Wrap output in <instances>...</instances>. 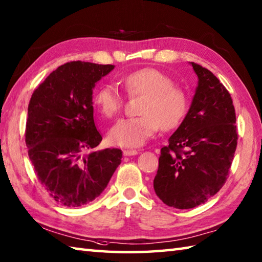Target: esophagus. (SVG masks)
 <instances>
[{"label": "esophagus", "mask_w": 262, "mask_h": 262, "mask_svg": "<svg viewBox=\"0 0 262 262\" xmlns=\"http://www.w3.org/2000/svg\"><path fill=\"white\" fill-rule=\"evenodd\" d=\"M137 154H139V150H136V149H124L123 150V155L124 156H133Z\"/></svg>", "instance_id": "obj_1"}]
</instances>
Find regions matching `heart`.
Returning a JSON list of instances; mask_svg holds the SVG:
<instances>
[{
  "mask_svg": "<svg viewBox=\"0 0 262 262\" xmlns=\"http://www.w3.org/2000/svg\"><path fill=\"white\" fill-rule=\"evenodd\" d=\"M127 95L142 97L138 117L123 118L112 127L108 138L113 145L139 147L160 129L172 130L181 122L187 111V97L174 86L166 74L155 68H141L122 77ZM97 110L107 118L121 112L123 98L113 85L98 89L93 97Z\"/></svg>",
  "mask_w": 262,
  "mask_h": 262,
  "instance_id": "1",
  "label": "heart"
}]
</instances>
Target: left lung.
Masks as SVG:
<instances>
[{
	"label": "left lung",
	"mask_w": 262,
	"mask_h": 262,
	"mask_svg": "<svg viewBox=\"0 0 262 262\" xmlns=\"http://www.w3.org/2000/svg\"><path fill=\"white\" fill-rule=\"evenodd\" d=\"M199 77L184 121L161 149L154 189L163 203L186 210L205 203L228 178L237 146L233 99L209 70L190 62Z\"/></svg>",
	"instance_id": "obj_1"
}]
</instances>
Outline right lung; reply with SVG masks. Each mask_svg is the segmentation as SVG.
Masks as SVG:
<instances>
[{
	"instance_id": "right-lung-1",
	"label": "right lung",
	"mask_w": 262,
	"mask_h": 262,
	"mask_svg": "<svg viewBox=\"0 0 262 262\" xmlns=\"http://www.w3.org/2000/svg\"><path fill=\"white\" fill-rule=\"evenodd\" d=\"M114 67L66 62L33 92L25 141L39 182L58 204L90 203L121 164V149L92 150L102 140L93 120L92 90Z\"/></svg>"
}]
</instances>
